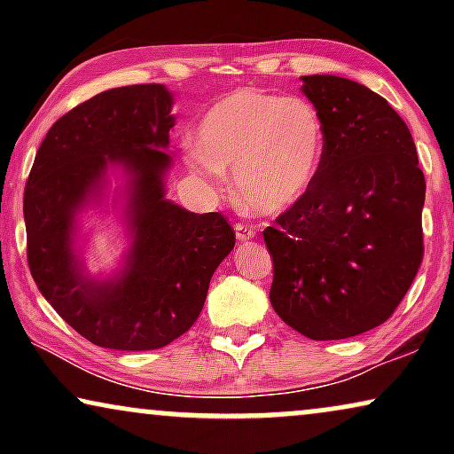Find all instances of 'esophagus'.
<instances>
[{
	"mask_svg": "<svg viewBox=\"0 0 454 454\" xmlns=\"http://www.w3.org/2000/svg\"><path fill=\"white\" fill-rule=\"evenodd\" d=\"M235 238L239 241H247L256 238V229H254L250 223H235Z\"/></svg>",
	"mask_w": 454,
	"mask_h": 454,
	"instance_id": "34e87169",
	"label": "esophagus"
}]
</instances>
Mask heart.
<instances>
[{"instance_id": "heart-1", "label": "heart", "mask_w": 454, "mask_h": 454, "mask_svg": "<svg viewBox=\"0 0 454 454\" xmlns=\"http://www.w3.org/2000/svg\"><path fill=\"white\" fill-rule=\"evenodd\" d=\"M326 129L312 103L241 89L216 101L198 126L185 160L207 185L233 169L239 200L260 213H283L312 188L322 169Z\"/></svg>"}]
</instances>
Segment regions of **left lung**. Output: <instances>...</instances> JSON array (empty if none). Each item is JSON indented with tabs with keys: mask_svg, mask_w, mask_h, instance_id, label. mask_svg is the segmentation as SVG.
<instances>
[{
	"mask_svg": "<svg viewBox=\"0 0 454 454\" xmlns=\"http://www.w3.org/2000/svg\"><path fill=\"white\" fill-rule=\"evenodd\" d=\"M301 82L326 151L312 188L264 229L270 303L303 337L347 339L387 322L418 275L426 179L387 98L328 74Z\"/></svg>",
	"mask_w": 454,
	"mask_h": 454,
	"instance_id": "left-lung-1",
	"label": "left lung"
}]
</instances>
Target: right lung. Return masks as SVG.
Returning <instances> with one entry per match:
<instances>
[{
  "mask_svg": "<svg viewBox=\"0 0 454 454\" xmlns=\"http://www.w3.org/2000/svg\"><path fill=\"white\" fill-rule=\"evenodd\" d=\"M173 95L163 84L105 90L67 111L36 151L24 188L28 269L55 312L90 343L120 351L169 345L202 312L210 277L235 246L219 213H190L165 198ZM127 176L133 238L107 282L83 272L75 215L102 195L106 167Z\"/></svg>",
  "mask_w": 454,
  "mask_h": 454,
  "instance_id": "right-lung-1",
  "label": "right lung"
}]
</instances>
